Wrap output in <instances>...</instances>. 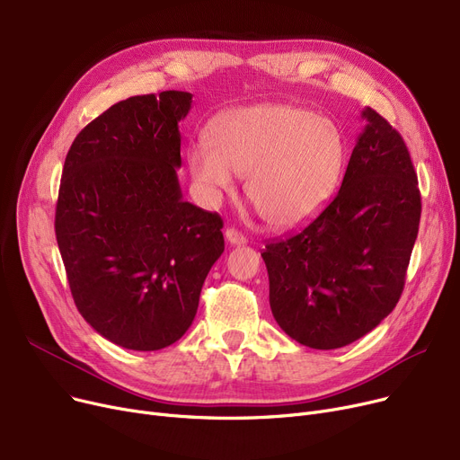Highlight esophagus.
Listing matches in <instances>:
<instances>
[{"mask_svg":"<svg viewBox=\"0 0 460 460\" xmlns=\"http://www.w3.org/2000/svg\"><path fill=\"white\" fill-rule=\"evenodd\" d=\"M226 240L231 246H243L246 244V236L243 233H238L236 229H227L226 231Z\"/></svg>","mask_w":460,"mask_h":460,"instance_id":"1","label":"esophagus"}]
</instances>
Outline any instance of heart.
Here are the masks:
<instances>
[{"label":"heart","instance_id":"heart-1","mask_svg":"<svg viewBox=\"0 0 460 460\" xmlns=\"http://www.w3.org/2000/svg\"><path fill=\"white\" fill-rule=\"evenodd\" d=\"M345 139L332 120L287 104H259L224 115L210 143L188 149L201 198L217 205L246 176V193L267 222L291 229L315 216L335 193L345 169Z\"/></svg>","mask_w":460,"mask_h":460}]
</instances>
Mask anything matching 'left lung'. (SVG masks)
Masks as SVG:
<instances>
[{
  "label": "left lung",
  "mask_w": 460,
  "mask_h": 460,
  "mask_svg": "<svg viewBox=\"0 0 460 460\" xmlns=\"http://www.w3.org/2000/svg\"><path fill=\"white\" fill-rule=\"evenodd\" d=\"M361 119L333 201L261 253L276 323L309 349L350 345L390 315L418 238L421 196L406 145L375 110Z\"/></svg>",
  "instance_id": "left-lung-1"
}]
</instances>
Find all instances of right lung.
Segmentation results:
<instances>
[{
    "label": "right lung",
    "instance_id": "right-lung-1",
    "mask_svg": "<svg viewBox=\"0 0 460 460\" xmlns=\"http://www.w3.org/2000/svg\"><path fill=\"white\" fill-rule=\"evenodd\" d=\"M186 91L130 96L72 141L56 238L72 298L108 341L160 350L191 326L224 253L222 217L182 199L179 120Z\"/></svg>",
    "mask_w": 460,
    "mask_h": 460
}]
</instances>
